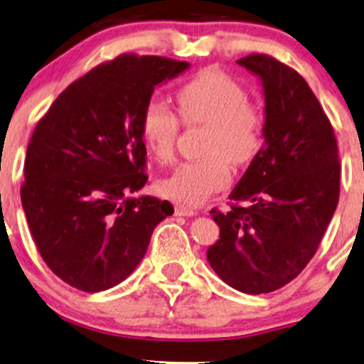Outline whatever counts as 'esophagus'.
Wrapping results in <instances>:
<instances>
[{"label":"esophagus","instance_id":"obj_1","mask_svg":"<svg viewBox=\"0 0 364 364\" xmlns=\"http://www.w3.org/2000/svg\"><path fill=\"white\" fill-rule=\"evenodd\" d=\"M176 215L178 217H192L196 215V210L191 207H186V205H181V203H177L176 205Z\"/></svg>","mask_w":364,"mask_h":364}]
</instances>
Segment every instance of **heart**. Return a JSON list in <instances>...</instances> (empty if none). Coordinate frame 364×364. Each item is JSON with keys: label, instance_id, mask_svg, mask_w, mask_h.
Returning a JSON list of instances; mask_svg holds the SVG:
<instances>
[{"label": "heart", "instance_id": "obj_1", "mask_svg": "<svg viewBox=\"0 0 364 364\" xmlns=\"http://www.w3.org/2000/svg\"><path fill=\"white\" fill-rule=\"evenodd\" d=\"M178 114L186 124L207 126L205 156L182 162L159 182L164 196L197 205L228 186L232 162L245 166L260 154L265 142V114L247 101V92L235 79L218 69H207L177 91ZM178 119L167 104L152 99L144 107L141 136L157 161L172 159Z\"/></svg>", "mask_w": 364, "mask_h": 364}]
</instances>
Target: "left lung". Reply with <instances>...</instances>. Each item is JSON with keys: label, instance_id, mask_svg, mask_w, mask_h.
I'll use <instances>...</instances> for the list:
<instances>
[{"label": "left lung", "instance_id": "8db88e82", "mask_svg": "<svg viewBox=\"0 0 364 364\" xmlns=\"http://www.w3.org/2000/svg\"><path fill=\"white\" fill-rule=\"evenodd\" d=\"M237 64L260 79L265 142L228 196L230 210L210 212L220 238L207 260L227 285L260 295L290 283L316 253L338 205L340 162L331 124L295 69L265 54Z\"/></svg>", "mask_w": 364, "mask_h": 364}]
</instances>
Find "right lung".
I'll return each mask as SVG.
<instances>
[{
    "instance_id": "add662e5",
    "label": "right lung",
    "mask_w": 364,
    "mask_h": 364,
    "mask_svg": "<svg viewBox=\"0 0 364 364\" xmlns=\"http://www.w3.org/2000/svg\"><path fill=\"white\" fill-rule=\"evenodd\" d=\"M188 66L124 54L64 89L34 129L21 202L43 260L68 285L87 293L119 285L173 213L167 200L132 193L147 182L144 107Z\"/></svg>"
}]
</instances>
